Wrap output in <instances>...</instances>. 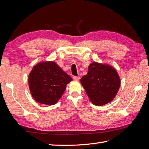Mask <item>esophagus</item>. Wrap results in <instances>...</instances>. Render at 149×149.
I'll return each mask as SVG.
<instances>
[{
  "mask_svg": "<svg viewBox=\"0 0 149 149\" xmlns=\"http://www.w3.org/2000/svg\"><path fill=\"white\" fill-rule=\"evenodd\" d=\"M73 79H74L75 81H79L80 77H79V76H74V77H73Z\"/></svg>",
  "mask_w": 149,
  "mask_h": 149,
  "instance_id": "esophagus-1",
  "label": "esophagus"
}]
</instances>
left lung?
Segmentation results:
<instances>
[{"mask_svg": "<svg viewBox=\"0 0 149 149\" xmlns=\"http://www.w3.org/2000/svg\"><path fill=\"white\" fill-rule=\"evenodd\" d=\"M81 83L95 105L102 106L115 98L120 86L116 70L107 65L93 62L88 66V72L81 79Z\"/></svg>", "mask_w": 149, "mask_h": 149, "instance_id": "1", "label": "left lung"}]
</instances>
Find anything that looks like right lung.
Wrapping results in <instances>:
<instances>
[{
    "mask_svg": "<svg viewBox=\"0 0 149 149\" xmlns=\"http://www.w3.org/2000/svg\"><path fill=\"white\" fill-rule=\"evenodd\" d=\"M72 78L53 61L41 62L29 75L31 93L36 102L54 105L61 97Z\"/></svg>",
    "mask_w": 149,
    "mask_h": 149,
    "instance_id": "obj_1",
    "label": "right lung"
}]
</instances>
